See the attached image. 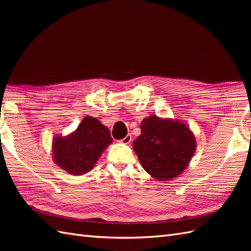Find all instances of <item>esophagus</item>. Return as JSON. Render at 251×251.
Masks as SVG:
<instances>
[{
	"label": "esophagus",
	"instance_id": "esophagus-1",
	"mask_svg": "<svg viewBox=\"0 0 251 251\" xmlns=\"http://www.w3.org/2000/svg\"><path fill=\"white\" fill-rule=\"evenodd\" d=\"M131 141H132V135L131 134H127L125 138L120 140L121 143H125V144H128Z\"/></svg>",
	"mask_w": 251,
	"mask_h": 251
}]
</instances>
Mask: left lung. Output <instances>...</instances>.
Instances as JSON below:
<instances>
[{
  "mask_svg": "<svg viewBox=\"0 0 251 251\" xmlns=\"http://www.w3.org/2000/svg\"><path fill=\"white\" fill-rule=\"evenodd\" d=\"M133 149L148 174L158 181L183 173L196 151L195 135L183 121L151 115L140 125Z\"/></svg>",
  "mask_w": 251,
  "mask_h": 251,
  "instance_id": "left-lung-1",
  "label": "left lung"
}]
</instances>
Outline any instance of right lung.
<instances>
[{"mask_svg":"<svg viewBox=\"0 0 251 251\" xmlns=\"http://www.w3.org/2000/svg\"><path fill=\"white\" fill-rule=\"evenodd\" d=\"M112 141L107 126L94 117L86 116L71 134L55 136L52 142L53 161L75 176L87 174Z\"/></svg>","mask_w":251,"mask_h":251,"instance_id":"obj_1","label":"right lung"}]
</instances>
